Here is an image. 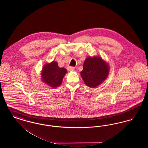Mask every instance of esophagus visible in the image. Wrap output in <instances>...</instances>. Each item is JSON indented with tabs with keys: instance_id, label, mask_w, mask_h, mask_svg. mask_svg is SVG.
I'll list each match as a JSON object with an SVG mask.
<instances>
[{
	"instance_id": "esophagus-1",
	"label": "esophagus",
	"mask_w": 148,
	"mask_h": 148,
	"mask_svg": "<svg viewBox=\"0 0 148 148\" xmlns=\"http://www.w3.org/2000/svg\"><path fill=\"white\" fill-rule=\"evenodd\" d=\"M67 69H68V71H74V68L71 67V66H68V67H67Z\"/></svg>"
}]
</instances>
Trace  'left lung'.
Wrapping results in <instances>:
<instances>
[{
    "label": "left lung",
    "instance_id": "left-lung-1",
    "mask_svg": "<svg viewBox=\"0 0 148 148\" xmlns=\"http://www.w3.org/2000/svg\"><path fill=\"white\" fill-rule=\"evenodd\" d=\"M109 73V64L100 56H88L85 60L80 75L85 84L95 88L106 80Z\"/></svg>",
    "mask_w": 148,
    "mask_h": 148
}]
</instances>
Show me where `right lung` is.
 I'll list each match as a JSON object with an SVG mask.
<instances>
[{"instance_id": "right-lung-1", "label": "right lung", "mask_w": 148, "mask_h": 148, "mask_svg": "<svg viewBox=\"0 0 148 148\" xmlns=\"http://www.w3.org/2000/svg\"><path fill=\"white\" fill-rule=\"evenodd\" d=\"M66 73L65 68L59 67L58 63L53 61L43 66L41 71L42 81L50 87L56 88L61 85Z\"/></svg>"}]
</instances>
